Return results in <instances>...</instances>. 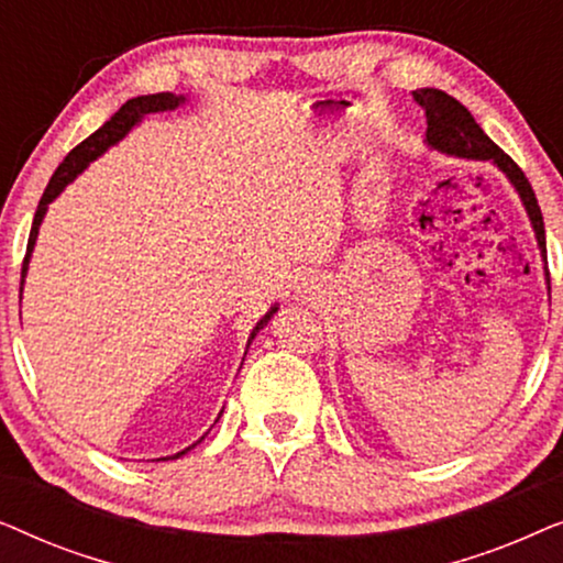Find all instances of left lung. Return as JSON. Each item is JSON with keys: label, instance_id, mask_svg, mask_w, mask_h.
I'll return each mask as SVG.
<instances>
[{"label": "left lung", "instance_id": "8db88e82", "mask_svg": "<svg viewBox=\"0 0 563 563\" xmlns=\"http://www.w3.org/2000/svg\"><path fill=\"white\" fill-rule=\"evenodd\" d=\"M415 102H418L422 110H426L428 120V133H426V145L438 153H445V156L456 158H468V161H487V164L497 166L499 172L507 176V181L512 184V189L518 191L522 207H526L530 228H533L538 251H541V258L545 264V230H543V214L541 207H538L536 191L526 179V174L520 172V166L507 156V153L499 148V145L492 143V137L476 125L472 112L466 110L459 99H453L441 89H418L412 91ZM545 272V284H549V268L543 266ZM551 291V287H549Z\"/></svg>", "mask_w": 563, "mask_h": 563}]
</instances>
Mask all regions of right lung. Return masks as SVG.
Listing matches in <instances>:
<instances>
[{"instance_id":"1","label":"right lung","mask_w":563,"mask_h":563,"mask_svg":"<svg viewBox=\"0 0 563 563\" xmlns=\"http://www.w3.org/2000/svg\"><path fill=\"white\" fill-rule=\"evenodd\" d=\"M187 102H189L187 95H174V91H161V95H145V97L128 99V102L122 104L120 110L114 112L112 118L107 120L102 128L95 130V133H91V135L87 137V141H81L71 153H68V156L64 158V164H60V166L56 168V174L51 176L48 187H45L43 197H41V205H37V210H35L33 228H30V238H27V253H25V261H22L20 291H22V287H25V276H27L30 256H33V251H35L37 230H41L43 218H45V212H48V205L53 202V199H56V197L60 195V191H64V189L68 187V184H71V181L76 179V176H79V174L84 172V168H87V166L91 164V161H97L99 156H102V153L110 151L112 145H118V143L122 141V137H125L135 125H141V122H143L145 118H148V114H153V112H174V110H179V107L187 104ZM276 310H279V305L274 302L272 307H268V312L264 314V318H261V320L256 322V325H253L251 335H249V345L253 343V338L258 335V330H264V328L268 325V320L274 318ZM249 345H245V351H249ZM241 366H243V364H241ZM220 415H222V410H220ZM220 415H218V420H220ZM218 420H214V422H218ZM205 435H207V433H205ZM205 435L199 438L197 443H202ZM197 443H191L189 449L174 453V456H164V459H156V461L181 459L184 453L195 449Z\"/></svg>"}]
</instances>
